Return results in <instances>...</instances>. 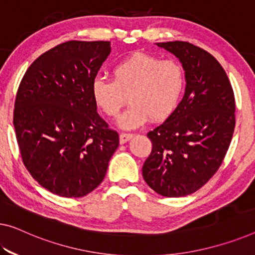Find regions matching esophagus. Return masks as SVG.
I'll return each instance as SVG.
<instances>
[{"mask_svg":"<svg viewBox=\"0 0 255 255\" xmlns=\"http://www.w3.org/2000/svg\"><path fill=\"white\" fill-rule=\"evenodd\" d=\"M133 136V134L132 133H125V132H122L120 134V142L121 143H125L127 142V141H128L130 140L131 138Z\"/></svg>","mask_w":255,"mask_h":255,"instance_id":"34e87169","label":"esophagus"}]
</instances>
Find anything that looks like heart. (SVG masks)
I'll return each instance as SVG.
<instances>
[{
	"mask_svg": "<svg viewBox=\"0 0 255 255\" xmlns=\"http://www.w3.org/2000/svg\"><path fill=\"white\" fill-rule=\"evenodd\" d=\"M112 74L113 81H93L92 98L105 115L116 117L128 96L131 105L119 119L124 128L140 127L149 117L165 120L177 108L186 85L185 69L179 61L142 52L120 61Z\"/></svg>",
	"mask_w": 255,
	"mask_h": 255,
	"instance_id": "obj_1",
	"label": "heart"
}]
</instances>
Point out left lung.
Listing matches in <instances>:
<instances>
[{
  "label": "left lung",
  "mask_w": 255,
  "mask_h": 255,
  "mask_svg": "<svg viewBox=\"0 0 255 255\" xmlns=\"http://www.w3.org/2000/svg\"><path fill=\"white\" fill-rule=\"evenodd\" d=\"M156 44L182 64L186 90L174 112L148 132L152 148L142 177L157 194L183 197L222 164L234 134L235 97L225 69L207 51L182 41Z\"/></svg>",
  "instance_id": "1"
}]
</instances>
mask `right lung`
Instances as JSON below:
<instances>
[{"instance_id":"right-lung-1","label":"right lung","mask_w":255,"mask_h":255,"mask_svg":"<svg viewBox=\"0 0 255 255\" xmlns=\"http://www.w3.org/2000/svg\"><path fill=\"white\" fill-rule=\"evenodd\" d=\"M109 53L108 41L61 43L29 66L18 88L13 125L23 165L61 197L95 190L119 147L91 92Z\"/></svg>"}]
</instances>
